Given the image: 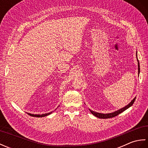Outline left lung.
<instances>
[{
  "label": "left lung",
  "instance_id": "left-lung-1",
  "mask_svg": "<svg viewBox=\"0 0 148 148\" xmlns=\"http://www.w3.org/2000/svg\"><path fill=\"white\" fill-rule=\"evenodd\" d=\"M137 61H138V73L139 74L140 72V66H139V60H138L137 59ZM136 97H135V98L132 100L131 102L129 103V104L127 105V106H125V108H122L121 109L118 110V111L114 112H112V113H109V114H102V113H99V112H94L92 110H90L91 113H92V114H93L94 116H95L97 118H103V119H107V118H113V117H115V116H118V114H120L122 112H123L125 110L127 109L128 108H130V106H132L133 105L134 102H135V100H136Z\"/></svg>",
  "mask_w": 148,
  "mask_h": 148
}]
</instances>
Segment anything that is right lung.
<instances>
[{"label":"right lung","instance_id":"add662e5","mask_svg":"<svg viewBox=\"0 0 148 148\" xmlns=\"http://www.w3.org/2000/svg\"><path fill=\"white\" fill-rule=\"evenodd\" d=\"M52 112H49V113H46V114H30V113H28V114L31 116H34V117H44V116H48L49 114H51Z\"/></svg>","mask_w":148,"mask_h":148}]
</instances>
